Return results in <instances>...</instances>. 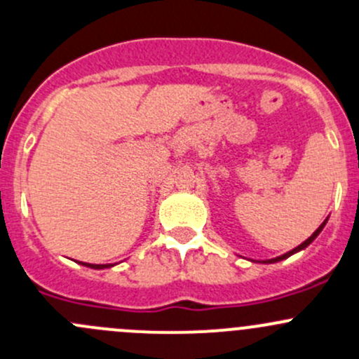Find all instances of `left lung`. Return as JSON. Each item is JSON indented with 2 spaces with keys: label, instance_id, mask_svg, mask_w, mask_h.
<instances>
[{
  "label": "left lung",
  "instance_id": "obj_1",
  "mask_svg": "<svg viewBox=\"0 0 359 359\" xmlns=\"http://www.w3.org/2000/svg\"><path fill=\"white\" fill-rule=\"evenodd\" d=\"M325 224H327V220H325V222H323V224H321V226H320V227H318V229H316V231H314V233H313V234H311V236H309V238H307V240H306V241H304V243H300V245H299V247H295V248H293V250H290V252L283 253V255H281V257H276V259H269V260H264V264H274V262H280V260H283V259H288V257H290V255H293V253H297V252H300V250H304V248H306V247H309V245H311V243H313V241H314V238H316V236H318V234H320V233H321V231H323Z\"/></svg>",
  "mask_w": 359,
  "mask_h": 359
}]
</instances>
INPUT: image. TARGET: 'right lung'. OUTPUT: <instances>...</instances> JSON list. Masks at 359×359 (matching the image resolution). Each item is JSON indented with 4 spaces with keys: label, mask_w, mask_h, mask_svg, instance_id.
Listing matches in <instances>:
<instances>
[{
    "label": "right lung",
    "mask_w": 359,
    "mask_h": 359,
    "mask_svg": "<svg viewBox=\"0 0 359 359\" xmlns=\"http://www.w3.org/2000/svg\"><path fill=\"white\" fill-rule=\"evenodd\" d=\"M81 264L86 267H92V269H106V267L112 266V264H86V262H81Z\"/></svg>",
    "instance_id": "add662e5"
}]
</instances>
